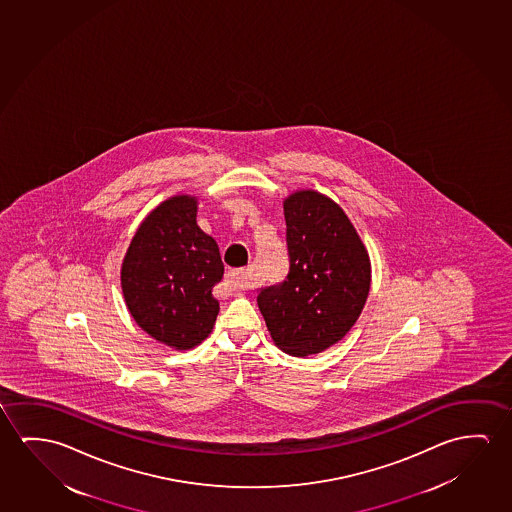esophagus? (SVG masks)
Returning a JSON list of instances; mask_svg holds the SVG:
<instances>
[{"label": "esophagus", "instance_id": "34e87169", "mask_svg": "<svg viewBox=\"0 0 512 512\" xmlns=\"http://www.w3.org/2000/svg\"><path fill=\"white\" fill-rule=\"evenodd\" d=\"M227 284L237 289L246 287V269H230L227 273Z\"/></svg>", "mask_w": 512, "mask_h": 512}]
</instances>
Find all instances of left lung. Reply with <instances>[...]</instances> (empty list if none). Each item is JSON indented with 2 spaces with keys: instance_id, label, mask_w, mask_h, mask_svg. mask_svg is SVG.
<instances>
[{
  "instance_id": "1",
  "label": "left lung",
  "mask_w": 512,
  "mask_h": 512,
  "mask_svg": "<svg viewBox=\"0 0 512 512\" xmlns=\"http://www.w3.org/2000/svg\"><path fill=\"white\" fill-rule=\"evenodd\" d=\"M289 273L260 287V312L271 339L294 356L317 354L344 339L370 289L367 250L333 200L298 191L284 202Z\"/></svg>"
}]
</instances>
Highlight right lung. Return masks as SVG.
<instances>
[{"instance_id": "right-lung-1", "label": "right lung", "mask_w": 512, "mask_h": 512, "mask_svg": "<svg viewBox=\"0 0 512 512\" xmlns=\"http://www.w3.org/2000/svg\"><path fill=\"white\" fill-rule=\"evenodd\" d=\"M221 276L218 244L197 225V200L182 195L163 202L138 228L122 264V291L150 337L191 349L216 323L213 287Z\"/></svg>"}]
</instances>
